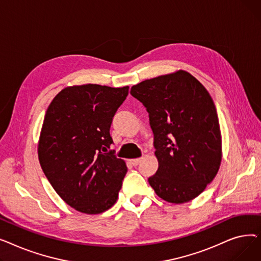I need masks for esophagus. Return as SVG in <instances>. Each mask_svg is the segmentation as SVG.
I'll return each mask as SVG.
<instances>
[{"label": "esophagus", "instance_id": "esophagus-1", "mask_svg": "<svg viewBox=\"0 0 261 261\" xmlns=\"http://www.w3.org/2000/svg\"><path fill=\"white\" fill-rule=\"evenodd\" d=\"M141 161H142V158H139V159H132V160H130V163L132 164L133 166H136V165H139V164L141 163Z\"/></svg>", "mask_w": 261, "mask_h": 261}]
</instances>
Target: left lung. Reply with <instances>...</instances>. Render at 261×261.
I'll list each match as a JSON object with an SVG mask.
<instances>
[{"instance_id": "1", "label": "left lung", "mask_w": 261, "mask_h": 261, "mask_svg": "<svg viewBox=\"0 0 261 261\" xmlns=\"http://www.w3.org/2000/svg\"><path fill=\"white\" fill-rule=\"evenodd\" d=\"M130 93L147 108L154 134L156 173L148 182L164 201L182 204L201 195L222 161V136L215 103L186 71L144 80Z\"/></svg>"}]
</instances>
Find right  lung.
I'll list each match as a JSON object with an SVG mask.
<instances>
[{"label": "right lung", "instance_id": "right-lung-1", "mask_svg": "<svg viewBox=\"0 0 261 261\" xmlns=\"http://www.w3.org/2000/svg\"><path fill=\"white\" fill-rule=\"evenodd\" d=\"M129 87L87 84L66 87L49 103L38 142V158L58 196L77 212L111 208L127 173L110 147L112 118Z\"/></svg>", "mask_w": 261, "mask_h": 261}]
</instances>
